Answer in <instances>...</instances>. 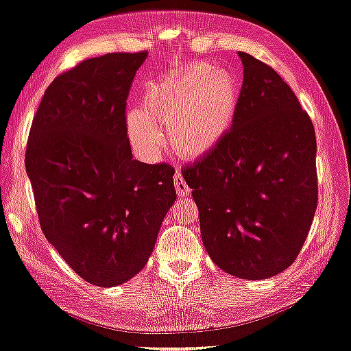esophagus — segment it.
<instances>
[{
  "instance_id": "obj_1",
  "label": "esophagus",
  "mask_w": 351,
  "mask_h": 351,
  "mask_svg": "<svg viewBox=\"0 0 351 351\" xmlns=\"http://www.w3.org/2000/svg\"><path fill=\"white\" fill-rule=\"evenodd\" d=\"M173 181H175V187H176V192L180 197H187L191 193V187L186 184L184 178H182L181 173H175L173 176Z\"/></svg>"
}]
</instances>
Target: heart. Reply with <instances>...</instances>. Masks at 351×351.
Segmentation results:
<instances>
[{
  "mask_svg": "<svg viewBox=\"0 0 351 351\" xmlns=\"http://www.w3.org/2000/svg\"><path fill=\"white\" fill-rule=\"evenodd\" d=\"M241 101V83L227 71L197 62L159 82L148 83L143 107L125 117L135 151L153 159L165 145L160 128L169 130L178 153L189 159L211 154L232 132Z\"/></svg>",
  "mask_w": 351,
  "mask_h": 351,
  "instance_id": "obj_1",
  "label": "heart"
}]
</instances>
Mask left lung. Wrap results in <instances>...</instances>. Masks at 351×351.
<instances>
[{"instance_id":"left-lung-1","label":"left lung","mask_w":351,"mask_h":351,"mask_svg":"<svg viewBox=\"0 0 351 351\" xmlns=\"http://www.w3.org/2000/svg\"><path fill=\"white\" fill-rule=\"evenodd\" d=\"M237 121L182 176L200 213L203 244L219 268L268 279L296 260L318 202L317 140L309 114L277 72L239 51Z\"/></svg>"}]
</instances>
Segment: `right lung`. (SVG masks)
I'll use <instances>...</instances> for the list:
<instances>
[{"label":"right lung","mask_w":351,"mask_h":351,"mask_svg":"<svg viewBox=\"0 0 351 351\" xmlns=\"http://www.w3.org/2000/svg\"><path fill=\"white\" fill-rule=\"evenodd\" d=\"M148 53L82 61L47 88L25 167L47 241L83 280L121 285L143 269L176 200L175 169L132 159L125 99Z\"/></svg>","instance_id":"obj_1"}]
</instances>
